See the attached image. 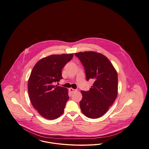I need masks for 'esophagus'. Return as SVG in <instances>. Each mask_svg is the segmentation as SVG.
I'll return each instance as SVG.
<instances>
[{"instance_id": "obj_1", "label": "esophagus", "mask_w": 149, "mask_h": 149, "mask_svg": "<svg viewBox=\"0 0 149 149\" xmlns=\"http://www.w3.org/2000/svg\"><path fill=\"white\" fill-rule=\"evenodd\" d=\"M69 92L71 93H72L75 92V91H77V90L74 89H72V88H69Z\"/></svg>"}]
</instances>
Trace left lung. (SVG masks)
<instances>
[{"instance_id": "obj_1", "label": "left lung", "mask_w": 149, "mask_h": 149, "mask_svg": "<svg viewBox=\"0 0 149 149\" xmlns=\"http://www.w3.org/2000/svg\"><path fill=\"white\" fill-rule=\"evenodd\" d=\"M75 55L84 68L86 80L94 81L89 91H81V111L88 118H98L106 113L117 98V71L108 58L100 53L80 52Z\"/></svg>"}]
</instances>
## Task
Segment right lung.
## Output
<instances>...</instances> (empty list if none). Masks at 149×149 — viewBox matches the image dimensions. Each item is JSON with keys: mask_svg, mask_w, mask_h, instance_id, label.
<instances>
[{"mask_svg": "<svg viewBox=\"0 0 149 149\" xmlns=\"http://www.w3.org/2000/svg\"><path fill=\"white\" fill-rule=\"evenodd\" d=\"M74 54L52 55L39 60L31 71L28 92L32 104L40 114L47 120L62 115L69 97L68 89L55 86L63 79L61 70Z\"/></svg>", "mask_w": 149, "mask_h": 149, "instance_id": "add662e5", "label": "right lung"}]
</instances>
